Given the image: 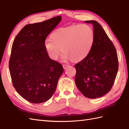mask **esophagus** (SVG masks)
I'll list each match as a JSON object with an SVG mask.
<instances>
[{"label": "esophagus", "mask_w": 129, "mask_h": 129, "mask_svg": "<svg viewBox=\"0 0 129 129\" xmlns=\"http://www.w3.org/2000/svg\"><path fill=\"white\" fill-rule=\"evenodd\" d=\"M69 65L68 64H63V69H66L67 68H68L69 67Z\"/></svg>", "instance_id": "1"}]
</instances>
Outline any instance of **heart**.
I'll return each instance as SVG.
<instances>
[{"mask_svg":"<svg viewBox=\"0 0 129 129\" xmlns=\"http://www.w3.org/2000/svg\"><path fill=\"white\" fill-rule=\"evenodd\" d=\"M94 40L91 27L87 24L74 25L60 28L50 36V40L44 42V47L49 57L56 60L61 51L64 53L62 60L71 59L74 62L81 61L90 51Z\"/></svg>","mask_w":129,"mask_h":129,"instance_id":"b5f03b06","label":"heart"}]
</instances>
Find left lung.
I'll return each instance as SVG.
<instances>
[{
  "instance_id": "obj_1",
  "label": "left lung",
  "mask_w": 129,
  "mask_h": 129,
  "mask_svg": "<svg viewBox=\"0 0 129 129\" xmlns=\"http://www.w3.org/2000/svg\"><path fill=\"white\" fill-rule=\"evenodd\" d=\"M93 25L94 40L90 51L75 65V82L80 91L89 99L102 97L110 91L118 69L117 54L112 42L99 23Z\"/></svg>"
}]
</instances>
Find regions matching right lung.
I'll return each mask as SVG.
<instances>
[{
    "label": "right lung",
    "instance_id": "obj_1",
    "mask_svg": "<svg viewBox=\"0 0 129 129\" xmlns=\"http://www.w3.org/2000/svg\"><path fill=\"white\" fill-rule=\"evenodd\" d=\"M61 16L26 25L15 37L9 69L17 92L32 103L45 102L52 97L63 72L61 64L52 60L44 42L59 24Z\"/></svg>",
    "mask_w": 129,
    "mask_h": 129
}]
</instances>
